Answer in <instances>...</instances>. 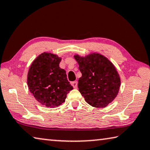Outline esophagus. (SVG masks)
Segmentation results:
<instances>
[{
  "label": "esophagus",
  "instance_id": "34e87169",
  "mask_svg": "<svg viewBox=\"0 0 150 150\" xmlns=\"http://www.w3.org/2000/svg\"><path fill=\"white\" fill-rule=\"evenodd\" d=\"M71 85H72V86L73 87V88H76L77 87V81H73V82L71 83Z\"/></svg>",
  "mask_w": 150,
  "mask_h": 150
}]
</instances>
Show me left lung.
Returning <instances> with one entry per match:
<instances>
[{"label": "left lung", "instance_id": "obj_1", "mask_svg": "<svg viewBox=\"0 0 150 150\" xmlns=\"http://www.w3.org/2000/svg\"><path fill=\"white\" fill-rule=\"evenodd\" d=\"M74 57L82 73L78 81L79 92L90 105L106 107L116 98L120 88V79L115 67L98 54L84 57L76 55Z\"/></svg>", "mask_w": 150, "mask_h": 150}]
</instances>
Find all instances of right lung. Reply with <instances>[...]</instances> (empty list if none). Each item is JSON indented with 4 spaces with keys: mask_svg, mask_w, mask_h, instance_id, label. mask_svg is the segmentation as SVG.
I'll return each mask as SVG.
<instances>
[{
    "mask_svg": "<svg viewBox=\"0 0 150 150\" xmlns=\"http://www.w3.org/2000/svg\"><path fill=\"white\" fill-rule=\"evenodd\" d=\"M60 57L43 53L30 66L27 83L35 99L47 107L54 108L65 102L67 93L73 88L64 69L59 67Z\"/></svg>",
    "mask_w": 150,
    "mask_h": 150,
    "instance_id": "1",
    "label": "right lung"
}]
</instances>
